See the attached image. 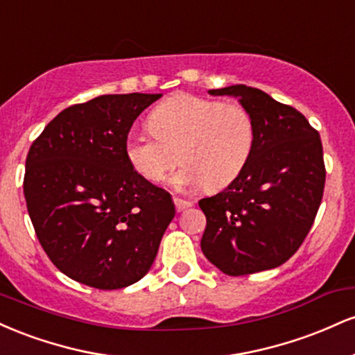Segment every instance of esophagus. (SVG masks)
<instances>
[{
    "instance_id": "obj_1",
    "label": "esophagus",
    "mask_w": 355,
    "mask_h": 355,
    "mask_svg": "<svg viewBox=\"0 0 355 355\" xmlns=\"http://www.w3.org/2000/svg\"><path fill=\"white\" fill-rule=\"evenodd\" d=\"M173 203H175V209H177V211H182V210L189 209V207L193 205V202L183 200V198H178V197L173 198Z\"/></svg>"
}]
</instances>
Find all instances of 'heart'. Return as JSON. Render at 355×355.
Wrapping results in <instances>:
<instances>
[{
    "mask_svg": "<svg viewBox=\"0 0 355 355\" xmlns=\"http://www.w3.org/2000/svg\"><path fill=\"white\" fill-rule=\"evenodd\" d=\"M152 133L130 132L125 157L145 180L164 182L178 157L185 166L175 175L178 189L227 187L245 168L255 144V121L240 103H222L177 93L150 113Z\"/></svg>",
    "mask_w": 355,
    "mask_h": 355,
    "instance_id": "heart-1",
    "label": "heart"
}]
</instances>
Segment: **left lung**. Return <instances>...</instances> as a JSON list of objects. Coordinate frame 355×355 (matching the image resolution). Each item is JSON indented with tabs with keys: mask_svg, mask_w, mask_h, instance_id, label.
Instances as JSON below:
<instances>
[{
	"mask_svg": "<svg viewBox=\"0 0 355 355\" xmlns=\"http://www.w3.org/2000/svg\"><path fill=\"white\" fill-rule=\"evenodd\" d=\"M209 93L237 96L254 116L255 144L239 177L198 202L207 217L203 255L232 277L282 266L302 245L324 195L319 132L259 88L232 85Z\"/></svg>",
	"mask_w": 355,
	"mask_h": 355,
	"instance_id": "obj_1",
	"label": "left lung"
}]
</instances>
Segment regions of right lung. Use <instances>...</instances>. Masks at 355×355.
<instances>
[{
    "label": "right lung",
    "mask_w": 355,
    "mask_h": 355,
    "mask_svg": "<svg viewBox=\"0 0 355 355\" xmlns=\"http://www.w3.org/2000/svg\"><path fill=\"white\" fill-rule=\"evenodd\" d=\"M160 93L101 95L64 108L26 157L24 198L43 250L76 282L113 291L152 267L175 217L168 191L125 157L133 121Z\"/></svg>",
    "instance_id": "1"
}]
</instances>
